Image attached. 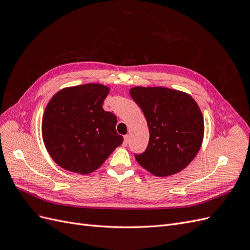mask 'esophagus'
I'll use <instances>...</instances> for the list:
<instances>
[{"instance_id": "esophagus-1", "label": "esophagus", "mask_w": 250, "mask_h": 250, "mask_svg": "<svg viewBox=\"0 0 250 250\" xmlns=\"http://www.w3.org/2000/svg\"><path fill=\"white\" fill-rule=\"evenodd\" d=\"M128 143H129V137L128 135H124V142H123V145L126 147L128 145Z\"/></svg>"}]
</instances>
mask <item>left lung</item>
Instances as JSON below:
<instances>
[{
	"label": "left lung",
	"instance_id": "left-lung-1",
	"mask_svg": "<svg viewBox=\"0 0 250 250\" xmlns=\"http://www.w3.org/2000/svg\"><path fill=\"white\" fill-rule=\"evenodd\" d=\"M130 95L145 116L149 143L135 160L156 176L185 169L203 139V118L191 96L166 87H133Z\"/></svg>",
	"mask_w": 250,
	"mask_h": 250
}]
</instances>
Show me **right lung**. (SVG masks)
Wrapping results in <instances>:
<instances>
[{
  "mask_svg": "<svg viewBox=\"0 0 250 250\" xmlns=\"http://www.w3.org/2000/svg\"><path fill=\"white\" fill-rule=\"evenodd\" d=\"M109 88L84 84L64 88L49 102L42 118V139L60 167L79 174L97 170L123 142L117 117L102 107Z\"/></svg>",
  "mask_w": 250,
  "mask_h": 250,
  "instance_id": "add662e5",
  "label": "right lung"
}]
</instances>
